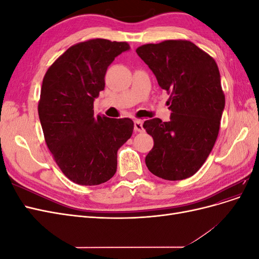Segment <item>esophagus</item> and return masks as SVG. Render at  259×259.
Masks as SVG:
<instances>
[{
	"label": "esophagus",
	"instance_id": "esophagus-1",
	"mask_svg": "<svg viewBox=\"0 0 259 259\" xmlns=\"http://www.w3.org/2000/svg\"><path fill=\"white\" fill-rule=\"evenodd\" d=\"M134 130H135V132H143L144 131L142 120H136L134 122Z\"/></svg>",
	"mask_w": 259,
	"mask_h": 259
}]
</instances>
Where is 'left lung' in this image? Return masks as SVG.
Listing matches in <instances>:
<instances>
[{
    "label": "left lung",
    "mask_w": 259,
    "mask_h": 259,
    "mask_svg": "<svg viewBox=\"0 0 259 259\" xmlns=\"http://www.w3.org/2000/svg\"><path fill=\"white\" fill-rule=\"evenodd\" d=\"M169 95L170 120H147L154 140L146 165L155 176L182 180L206 161L219 133L225 108L221 74L214 58L187 40L145 44L136 50Z\"/></svg>",
    "instance_id": "1"
}]
</instances>
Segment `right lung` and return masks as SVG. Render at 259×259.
Returning <instances> with one entry per match:
<instances>
[{"mask_svg": "<svg viewBox=\"0 0 259 259\" xmlns=\"http://www.w3.org/2000/svg\"><path fill=\"white\" fill-rule=\"evenodd\" d=\"M127 42L91 38L76 43L53 62L42 83L37 111L45 143L71 182L96 186L116 171L117 150L131 138L128 117L94 116V99L105 89V74Z\"/></svg>", "mask_w": 259, "mask_h": 259, "instance_id": "add662e5", "label": "right lung"}]
</instances>
